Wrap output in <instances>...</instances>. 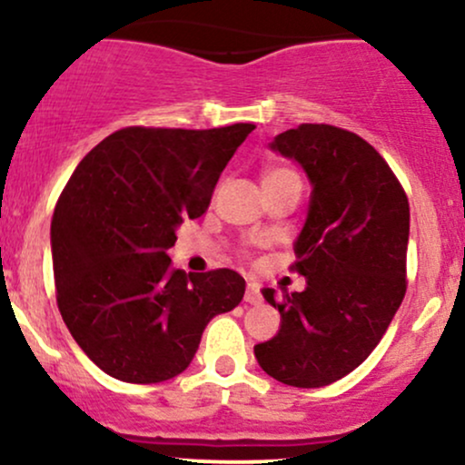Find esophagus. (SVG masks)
I'll return each mask as SVG.
<instances>
[{"instance_id": "obj_1", "label": "esophagus", "mask_w": 465, "mask_h": 465, "mask_svg": "<svg viewBox=\"0 0 465 465\" xmlns=\"http://www.w3.org/2000/svg\"><path fill=\"white\" fill-rule=\"evenodd\" d=\"M244 302H247V303H260V302H262L260 288L255 284H249L247 291H244Z\"/></svg>"}]
</instances>
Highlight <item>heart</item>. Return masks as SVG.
I'll use <instances>...</instances> for the list:
<instances>
[{
  "mask_svg": "<svg viewBox=\"0 0 465 465\" xmlns=\"http://www.w3.org/2000/svg\"><path fill=\"white\" fill-rule=\"evenodd\" d=\"M288 179H297L295 170L286 168V165H273V168H266V170H264L262 185L280 183V181H288Z\"/></svg>",
  "mask_w": 465,
  "mask_h": 465,
  "instance_id": "obj_1",
  "label": "heart"
}]
</instances>
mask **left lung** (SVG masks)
I'll return each mask as SVG.
<instances>
[{"mask_svg": "<svg viewBox=\"0 0 465 465\" xmlns=\"http://www.w3.org/2000/svg\"><path fill=\"white\" fill-rule=\"evenodd\" d=\"M271 148L300 162L312 183L291 266L306 291L277 302L264 288L282 325L253 351L284 385L325 387L371 354L404 300L409 199L381 153L351 131L300 124Z\"/></svg>", "mask_w": 465, "mask_h": 465, "instance_id": "obj_1", "label": "left lung"}]
</instances>
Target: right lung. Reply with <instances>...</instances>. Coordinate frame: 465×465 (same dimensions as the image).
Here are the masks:
<instances>
[{"mask_svg":"<svg viewBox=\"0 0 465 465\" xmlns=\"http://www.w3.org/2000/svg\"><path fill=\"white\" fill-rule=\"evenodd\" d=\"M255 129L126 126L74 170L52 216L58 311L104 373L151 385L194 359L212 317L242 302L232 269H174L168 249L185 218L205 214L218 177Z\"/></svg>","mask_w":465,"mask_h":465,"instance_id":"obj_1","label":"right lung"}]
</instances>
